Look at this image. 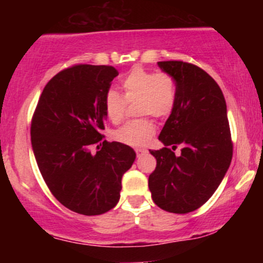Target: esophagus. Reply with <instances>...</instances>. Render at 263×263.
Returning a JSON list of instances; mask_svg holds the SVG:
<instances>
[{
	"label": "esophagus",
	"instance_id": "1",
	"mask_svg": "<svg viewBox=\"0 0 263 263\" xmlns=\"http://www.w3.org/2000/svg\"><path fill=\"white\" fill-rule=\"evenodd\" d=\"M136 153H137V157H141L144 153H147V149L144 148H136Z\"/></svg>",
	"mask_w": 263,
	"mask_h": 263
}]
</instances>
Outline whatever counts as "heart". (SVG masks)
Listing matches in <instances>:
<instances>
[{"label":"heart","instance_id":"1","mask_svg":"<svg viewBox=\"0 0 263 263\" xmlns=\"http://www.w3.org/2000/svg\"><path fill=\"white\" fill-rule=\"evenodd\" d=\"M123 98L115 90H108L104 99L107 119L119 122L123 117L126 102L137 100V115H152L163 119L170 116L177 101V84L167 73H156L143 68H134L121 79ZM156 132L149 119L132 120L114 132V138L128 146H143Z\"/></svg>","mask_w":263,"mask_h":263}]
</instances>
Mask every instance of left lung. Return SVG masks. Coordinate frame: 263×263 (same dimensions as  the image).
I'll use <instances>...</instances> for the list:
<instances>
[{
	"mask_svg": "<svg viewBox=\"0 0 263 263\" xmlns=\"http://www.w3.org/2000/svg\"><path fill=\"white\" fill-rule=\"evenodd\" d=\"M157 64L176 80L177 101L158 137L165 147L149 149L157 167L148 188L161 209L186 214L209 200L230 167L226 102L216 81L199 66L178 60ZM178 144L183 148L176 156L171 149Z\"/></svg>",
	"mask_w": 263,
	"mask_h": 263,
	"instance_id": "8db88e82",
	"label": "left lung"
}]
</instances>
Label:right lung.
Wrapping results in <instances>:
<instances>
[{
    "label": "right lung",
    "mask_w": 263,
    "mask_h": 263,
    "mask_svg": "<svg viewBox=\"0 0 263 263\" xmlns=\"http://www.w3.org/2000/svg\"><path fill=\"white\" fill-rule=\"evenodd\" d=\"M117 75L107 65L65 69L45 85L33 115L32 148L42 177L58 201L83 215L116 206L122 176L136 159L120 142L104 141L96 155L90 152L102 140L104 99Z\"/></svg>",
    "instance_id": "add662e5"
}]
</instances>
